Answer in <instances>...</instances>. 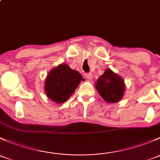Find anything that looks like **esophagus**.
<instances>
[{
  "instance_id": "obj_1",
  "label": "esophagus",
  "mask_w": 160,
  "mask_h": 160,
  "mask_svg": "<svg viewBox=\"0 0 160 160\" xmlns=\"http://www.w3.org/2000/svg\"><path fill=\"white\" fill-rule=\"evenodd\" d=\"M85 77H86V78L88 79V80H92V78H93V75H92L91 72H89V73H86V74H85Z\"/></svg>"
}]
</instances>
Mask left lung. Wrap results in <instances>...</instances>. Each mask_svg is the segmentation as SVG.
I'll list each match as a JSON object with an SVG mask.
<instances>
[{"label":"left lung","instance_id":"8db88e82","mask_svg":"<svg viewBox=\"0 0 160 160\" xmlns=\"http://www.w3.org/2000/svg\"><path fill=\"white\" fill-rule=\"evenodd\" d=\"M95 88L106 102L113 104L122 99L125 93V84L120 76L111 69H106L104 73L97 80Z\"/></svg>","mask_w":160,"mask_h":160}]
</instances>
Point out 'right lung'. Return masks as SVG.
Returning a JSON list of instances; mask_svg holds the SVG:
<instances>
[{"label":"right lung","instance_id":"right-lung-1","mask_svg":"<svg viewBox=\"0 0 160 160\" xmlns=\"http://www.w3.org/2000/svg\"><path fill=\"white\" fill-rule=\"evenodd\" d=\"M81 74L62 63L49 71L45 80V92L50 100L56 104L67 101L78 85L83 81Z\"/></svg>","mask_w":160,"mask_h":160}]
</instances>
